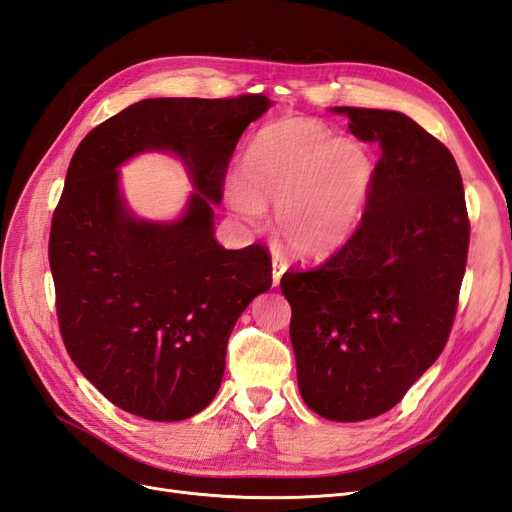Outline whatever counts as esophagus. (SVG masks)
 <instances>
[{"mask_svg": "<svg viewBox=\"0 0 512 512\" xmlns=\"http://www.w3.org/2000/svg\"><path fill=\"white\" fill-rule=\"evenodd\" d=\"M287 270V261L283 257H274L272 259V285L277 287L281 283L283 272Z\"/></svg>", "mask_w": 512, "mask_h": 512, "instance_id": "1", "label": "esophagus"}]
</instances>
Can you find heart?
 <instances>
[{
  "label": "heart",
  "instance_id": "1",
  "mask_svg": "<svg viewBox=\"0 0 512 512\" xmlns=\"http://www.w3.org/2000/svg\"><path fill=\"white\" fill-rule=\"evenodd\" d=\"M242 183L227 199L255 220L274 203V229L292 253L318 259L342 248L355 233L376 181L365 144L335 138L311 119H279L259 129L242 157Z\"/></svg>",
  "mask_w": 512,
  "mask_h": 512
}]
</instances>
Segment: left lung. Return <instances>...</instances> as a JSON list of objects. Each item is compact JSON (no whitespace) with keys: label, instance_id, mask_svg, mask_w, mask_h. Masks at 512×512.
I'll list each match as a JSON object with an SVG mask.
<instances>
[{"label":"left lung","instance_id":"left-lung-1","mask_svg":"<svg viewBox=\"0 0 512 512\" xmlns=\"http://www.w3.org/2000/svg\"><path fill=\"white\" fill-rule=\"evenodd\" d=\"M376 142L374 190L352 238L313 270L283 274L305 404L331 422L393 409L437 361L454 322L469 220L452 153L396 110L333 108Z\"/></svg>","mask_w":512,"mask_h":512}]
</instances>
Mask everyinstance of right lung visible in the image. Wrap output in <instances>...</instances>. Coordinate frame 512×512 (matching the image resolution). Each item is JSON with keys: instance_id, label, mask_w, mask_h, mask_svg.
I'll return each mask as SVG.
<instances>
[{"instance_id": "add662e5", "label": "right lung", "mask_w": 512, "mask_h": 512, "mask_svg": "<svg viewBox=\"0 0 512 512\" xmlns=\"http://www.w3.org/2000/svg\"><path fill=\"white\" fill-rule=\"evenodd\" d=\"M272 106L235 99H142L80 142L49 235L64 346L119 409L179 422L214 400L227 342L251 300L270 290L264 246L227 251L214 205L244 129ZM170 152L195 190L173 221L130 212L118 168L142 152Z\"/></svg>"}]
</instances>
